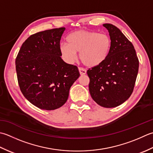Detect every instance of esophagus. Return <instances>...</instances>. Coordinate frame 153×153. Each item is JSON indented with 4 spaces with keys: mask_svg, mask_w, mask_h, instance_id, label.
<instances>
[{
    "mask_svg": "<svg viewBox=\"0 0 153 153\" xmlns=\"http://www.w3.org/2000/svg\"><path fill=\"white\" fill-rule=\"evenodd\" d=\"M79 70L80 75H85V74H86V70L85 69V68H82V67H79Z\"/></svg>",
    "mask_w": 153,
    "mask_h": 153,
    "instance_id": "34e87169",
    "label": "esophagus"
}]
</instances>
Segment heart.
I'll list each match as a JSON object with an SVG mask.
<instances>
[{
	"label": "heart",
	"mask_w": 153,
	"mask_h": 153,
	"mask_svg": "<svg viewBox=\"0 0 153 153\" xmlns=\"http://www.w3.org/2000/svg\"><path fill=\"white\" fill-rule=\"evenodd\" d=\"M67 44L60 45L59 50L64 60L68 63L76 59V52L85 65L90 67L98 66L106 60L110 55L111 40L106 33L86 30L75 31L68 34Z\"/></svg>",
	"instance_id": "1"
}]
</instances>
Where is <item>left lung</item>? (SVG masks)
I'll return each mask as SVG.
<instances>
[{"mask_svg":"<svg viewBox=\"0 0 153 153\" xmlns=\"http://www.w3.org/2000/svg\"><path fill=\"white\" fill-rule=\"evenodd\" d=\"M111 40L110 55L104 63L87 71L89 91L100 106L114 108L131 95L139 70V59L131 42L116 26L103 24Z\"/></svg>","mask_w":153,"mask_h":153,"instance_id":"1","label":"left lung"}]
</instances>
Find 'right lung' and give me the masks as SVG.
Returning <instances> with one entry per match:
<instances>
[{"label": "right lung", "instance_id": "add662e5", "mask_svg": "<svg viewBox=\"0 0 153 153\" xmlns=\"http://www.w3.org/2000/svg\"><path fill=\"white\" fill-rule=\"evenodd\" d=\"M65 27L37 32L25 41L16 59L18 82L31 104L53 110L67 102L70 88L80 76L78 67L61 57Z\"/></svg>", "mask_w": 153, "mask_h": 153}]
</instances>
